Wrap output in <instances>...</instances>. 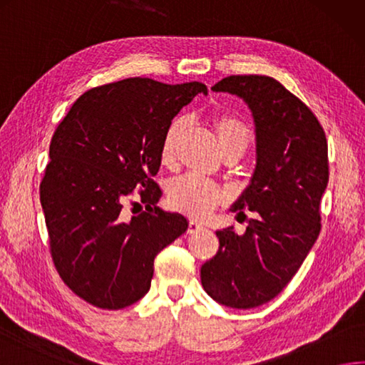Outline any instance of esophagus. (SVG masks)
I'll use <instances>...</instances> for the list:
<instances>
[{
	"mask_svg": "<svg viewBox=\"0 0 365 365\" xmlns=\"http://www.w3.org/2000/svg\"><path fill=\"white\" fill-rule=\"evenodd\" d=\"M200 230H203V225L200 222H197V221H190L189 222L187 233H190V235H194V233H198Z\"/></svg>",
	"mask_w": 365,
	"mask_h": 365,
	"instance_id": "34e87169",
	"label": "esophagus"
}]
</instances>
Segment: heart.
Masks as SVG:
<instances>
[{
  "label": "heart",
  "mask_w": 365,
  "mask_h": 365,
  "mask_svg": "<svg viewBox=\"0 0 365 365\" xmlns=\"http://www.w3.org/2000/svg\"><path fill=\"white\" fill-rule=\"evenodd\" d=\"M212 130L224 155L242 157L250 148L252 132L247 123L232 114H216L211 119ZM185 130V119L176 118L165 130L160 143V162L171 165L175 160L176 146ZM168 202L176 211L195 219L210 216L219 205L227 200V194L217 184L202 180L194 175L181 176L168 184Z\"/></svg>",
  "instance_id": "heart-1"
}]
</instances>
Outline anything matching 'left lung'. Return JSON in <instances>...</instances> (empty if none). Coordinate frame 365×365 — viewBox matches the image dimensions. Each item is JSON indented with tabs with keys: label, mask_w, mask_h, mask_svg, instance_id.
Listing matches in <instances>:
<instances>
[{
	"label": "left lung",
	"mask_w": 365,
	"mask_h": 365,
	"mask_svg": "<svg viewBox=\"0 0 365 365\" xmlns=\"http://www.w3.org/2000/svg\"><path fill=\"white\" fill-rule=\"evenodd\" d=\"M243 98L256 125V170L232 211L256 212L243 235L217 230L202 286L219 304L247 310L277 297L304 264L321 230L329 181L327 140L305 103L268 76H229L211 87Z\"/></svg>",
	"instance_id": "1"
}]
</instances>
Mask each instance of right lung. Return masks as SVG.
<instances>
[{
	"label": "right lung",
	"mask_w": 365,
	"mask_h": 365,
	"mask_svg": "<svg viewBox=\"0 0 365 365\" xmlns=\"http://www.w3.org/2000/svg\"><path fill=\"white\" fill-rule=\"evenodd\" d=\"M198 93H208L202 82H111L82 93L55 130L39 185L51 254L63 283L93 307L120 310L144 297L155 256L187 230L182 215L157 206L153 176L165 130ZM135 187L147 210L127 218Z\"/></svg>",
	"instance_id": "obj_1"
}]
</instances>
